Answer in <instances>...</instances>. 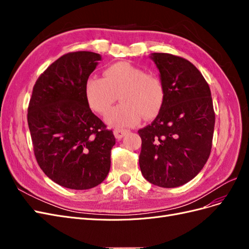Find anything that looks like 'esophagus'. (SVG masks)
<instances>
[{"mask_svg":"<svg viewBox=\"0 0 249 249\" xmlns=\"http://www.w3.org/2000/svg\"><path fill=\"white\" fill-rule=\"evenodd\" d=\"M129 132H130L129 130H124V129H115L114 130V135H115V137L117 139H122Z\"/></svg>","mask_w":249,"mask_h":249,"instance_id":"obj_1","label":"esophagus"}]
</instances>
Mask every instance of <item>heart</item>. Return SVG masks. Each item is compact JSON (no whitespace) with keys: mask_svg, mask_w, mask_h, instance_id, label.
<instances>
[{"mask_svg":"<svg viewBox=\"0 0 249 249\" xmlns=\"http://www.w3.org/2000/svg\"><path fill=\"white\" fill-rule=\"evenodd\" d=\"M104 78L92 77L85 85V96L90 108L104 114L118 99L122 104L111 109L106 122L116 127L133 126L144 119L154 118L163 107L165 87L155 73L129 62L111 64L104 71Z\"/></svg>","mask_w":249,"mask_h":249,"instance_id":"heart-1","label":"heart"}]
</instances>
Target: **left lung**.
Here are the masks:
<instances>
[{
	"label": "left lung",
	"mask_w": 249,
	"mask_h": 249,
	"mask_svg": "<svg viewBox=\"0 0 249 249\" xmlns=\"http://www.w3.org/2000/svg\"><path fill=\"white\" fill-rule=\"evenodd\" d=\"M160 71L165 101L154 122L138 131L139 165L149 183L175 188L205 166L212 148L215 112L209 84L188 60L167 53L150 56Z\"/></svg>",
	"instance_id": "1"
}]
</instances>
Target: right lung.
Masks as SVG:
<instances>
[{"mask_svg": "<svg viewBox=\"0 0 249 249\" xmlns=\"http://www.w3.org/2000/svg\"><path fill=\"white\" fill-rule=\"evenodd\" d=\"M100 60V54L85 51L61 56L37 79L29 103L36 161L47 177L69 189H91L110 170L115 137L85 96Z\"/></svg>", "mask_w": 249, "mask_h": 249, "instance_id": "obj_1", "label": "right lung"}]
</instances>
